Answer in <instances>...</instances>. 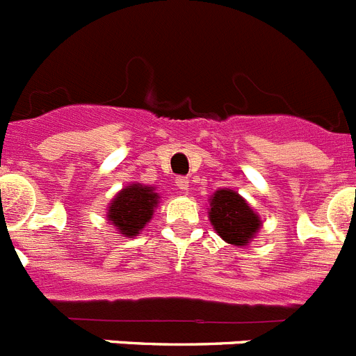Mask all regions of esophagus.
<instances>
[{
	"label": "esophagus",
	"instance_id": "34e87169",
	"mask_svg": "<svg viewBox=\"0 0 356 356\" xmlns=\"http://www.w3.org/2000/svg\"><path fill=\"white\" fill-rule=\"evenodd\" d=\"M175 184H176V187L180 188V191H187L188 188V180L185 178V176H178Z\"/></svg>",
	"mask_w": 356,
	"mask_h": 356
}]
</instances>
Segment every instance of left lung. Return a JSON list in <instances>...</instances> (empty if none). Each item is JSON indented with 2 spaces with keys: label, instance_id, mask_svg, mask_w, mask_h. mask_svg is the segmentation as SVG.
Returning a JSON list of instances; mask_svg holds the SVG:
<instances>
[{
  "label": "left lung",
  "instance_id": "obj_1",
  "mask_svg": "<svg viewBox=\"0 0 356 356\" xmlns=\"http://www.w3.org/2000/svg\"><path fill=\"white\" fill-rule=\"evenodd\" d=\"M210 221L226 242L246 246L260 228L259 216L234 191H217L210 203Z\"/></svg>",
  "mask_w": 356,
  "mask_h": 356
}]
</instances>
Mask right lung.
I'll return each instance as SVG.
<instances>
[{
  "label": "right lung",
  "mask_w": 356,
  "mask_h": 356,
  "mask_svg": "<svg viewBox=\"0 0 356 356\" xmlns=\"http://www.w3.org/2000/svg\"><path fill=\"white\" fill-rule=\"evenodd\" d=\"M159 196L151 187L130 185L122 188L115 196L108 210V221L114 222L122 235L134 237L144 228L153 216V207L156 205Z\"/></svg>",
  "instance_id": "1"
}]
</instances>
